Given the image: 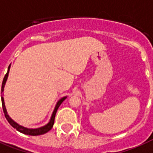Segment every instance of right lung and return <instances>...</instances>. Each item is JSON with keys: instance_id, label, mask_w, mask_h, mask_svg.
<instances>
[{"instance_id": "add662e5", "label": "right lung", "mask_w": 153, "mask_h": 153, "mask_svg": "<svg viewBox=\"0 0 153 153\" xmlns=\"http://www.w3.org/2000/svg\"><path fill=\"white\" fill-rule=\"evenodd\" d=\"M9 68H10V65L8 68V71L6 73V74L4 77L3 82H2V86H1V91H4V85H5L6 80L8 79V72H9ZM67 98V97H63L60 99L59 102H57V104L55 105V108L54 109V111L52 113V115H51V120L48 122V124H47L46 126H43V127H40V128H27L23 127L21 126H19L17 123H16L15 121H13L12 119L9 117V116L7 114V110H6L5 105H4V98L1 97V102H2V108H3V111L4 114V116H5L7 121H8V123L10 124L11 126H13V128H16V130L20 132V133H24V134H26V135H31V136H38V135H42V134H44V133H48L49 130H51V128L53 127V125H54V122H55V114H56V112H57V109H59V107L62 102Z\"/></svg>"}]
</instances>
